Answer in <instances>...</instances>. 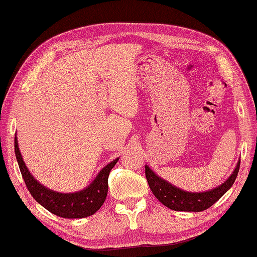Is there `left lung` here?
<instances>
[{"instance_id":"left-lung-1","label":"left lung","mask_w":257,"mask_h":257,"mask_svg":"<svg viewBox=\"0 0 257 257\" xmlns=\"http://www.w3.org/2000/svg\"><path fill=\"white\" fill-rule=\"evenodd\" d=\"M238 168H240V160H238L233 174L222 185L210 189V191L200 193L186 192L175 187L168 181L164 180L163 178L158 177L147 165H145V174L151 191L163 205L170 209L178 210V212H202L213 206L233 186L235 179L237 177Z\"/></svg>"}]
</instances>
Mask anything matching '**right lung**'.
Returning a JSON list of instances; mask_svg holds the SVG:
<instances>
[{
	"instance_id": "1",
	"label": "right lung",
	"mask_w": 257,
	"mask_h": 257,
	"mask_svg": "<svg viewBox=\"0 0 257 257\" xmlns=\"http://www.w3.org/2000/svg\"><path fill=\"white\" fill-rule=\"evenodd\" d=\"M15 154L21 174H22L24 182H26L33 198L50 213L57 216L65 217V219H82V217L90 216L103 206L107 195L108 174L119 160L117 158L110 164H107L98 173L94 180L83 191L76 193H58L41 185L28 171L23 158L21 156L16 137Z\"/></svg>"
}]
</instances>
